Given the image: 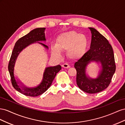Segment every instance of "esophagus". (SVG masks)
<instances>
[{"label":"esophagus","mask_w":125,"mask_h":125,"mask_svg":"<svg viewBox=\"0 0 125 125\" xmlns=\"http://www.w3.org/2000/svg\"><path fill=\"white\" fill-rule=\"evenodd\" d=\"M62 66L63 67H64V68H66V69L69 68V67H70V65L68 64H67V63L63 64H62Z\"/></svg>","instance_id":"obj_1"}]
</instances>
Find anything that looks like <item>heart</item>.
Returning a JSON list of instances; mask_svg holds the SVG:
<instances>
[{
	"instance_id": "heart-1",
	"label": "heart",
	"mask_w": 125,
	"mask_h": 125,
	"mask_svg": "<svg viewBox=\"0 0 125 125\" xmlns=\"http://www.w3.org/2000/svg\"><path fill=\"white\" fill-rule=\"evenodd\" d=\"M88 39L85 35L71 31L60 34L56 39L55 44L51 46L53 55L60 56L61 51H66L67 55L72 60L82 58L86 51Z\"/></svg>"
}]
</instances>
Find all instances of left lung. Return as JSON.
Here are the masks:
<instances>
[{
	"label": "left lung",
	"instance_id": "obj_1",
	"mask_svg": "<svg viewBox=\"0 0 125 125\" xmlns=\"http://www.w3.org/2000/svg\"><path fill=\"white\" fill-rule=\"evenodd\" d=\"M92 33L90 49L74 64L76 70V83L81 90L95 94L104 90L111 82L115 72L116 65L113 50L108 40L93 28H89ZM92 62L101 63V69L95 79L86 73L87 66Z\"/></svg>",
	"mask_w": 125,
	"mask_h": 125
}]
</instances>
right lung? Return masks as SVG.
<instances>
[{
	"label": "right lung",
	"instance_id": "obj_1",
	"mask_svg": "<svg viewBox=\"0 0 125 125\" xmlns=\"http://www.w3.org/2000/svg\"><path fill=\"white\" fill-rule=\"evenodd\" d=\"M45 29V28H36L20 38L15 43L9 61L8 70L11 77L12 86L17 91L24 95L35 97L42 94L51 86L56 74L61 69V66L60 65L45 67L41 82L37 86L32 87L26 86L15 76L14 69L16 62L18 56L24 49L34 43H38L42 45L46 49H49L47 45L40 42L46 41L45 33H44Z\"/></svg>",
	"mask_w": 125,
	"mask_h": 125
}]
</instances>
